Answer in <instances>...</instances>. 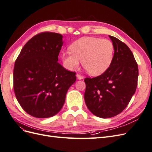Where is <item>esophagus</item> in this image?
<instances>
[{
  "instance_id": "esophagus-1",
  "label": "esophagus",
  "mask_w": 152,
  "mask_h": 152,
  "mask_svg": "<svg viewBox=\"0 0 152 152\" xmlns=\"http://www.w3.org/2000/svg\"><path fill=\"white\" fill-rule=\"evenodd\" d=\"M76 76H77V78L79 80H81V79H83V76H82V75H80L79 73H77V74L76 75Z\"/></svg>"
}]
</instances>
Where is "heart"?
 Masks as SVG:
<instances>
[{"mask_svg":"<svg viewBox=\"0 0 152 152\" xmlns=\"http://www.w3.org/2000/svg\"><path fill=\"white\" fill-rule=\"evenodd\" d=\"M71 51L61 54L63 63L69 70L79 67L80 61L90 75L98 76L107 71L114 57L115 48L108 39L85 37L70 45Z\"/></svg>","mask_w":152,"mask_h":152,"instance_id":"obj_1","label":"heart"}]
</instances>
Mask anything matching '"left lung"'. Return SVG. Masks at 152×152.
Masks as SVG:
<instances>
[{
	"instance_id": "obj_1",
	"label": "left lung",
	"mask_w": 152,
	"mask_h": 152,
	"mask_svg": "<svg viewBox=\"0 0 152 152\" xmlns=\"http://www.w3.org/2000/svg\"><path fill=\"white\" fill-rule=\"evenodd\" d=\"M109 37L115 48L111 65L99 76L84 79L87 107L103 118L117 115L126 108L135 93L138 77V66L130 49L115 37Z\"/></svg>"
}]
</instances>
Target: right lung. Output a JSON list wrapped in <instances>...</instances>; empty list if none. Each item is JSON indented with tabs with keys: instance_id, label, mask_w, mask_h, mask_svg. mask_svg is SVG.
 <instances>
[{
	"instance_id": "1",
	"label": "right lung",
	"mask_w": 152,
	"mask_h": 152,
	"mask_svg": "<svg viewBox=\"0 0 152 152\" xmlns=\"http://www.w3.org/2000/svg\"><path fill=\"white\" fill-rule=\"evenodd\" d=\"M63 36L42 32L21 49L13 72L14 91L18 103L30 115L51 117L65 103L67 91L76 80L75 72L59 64Z\"/></svg>"
}]
</instances>
